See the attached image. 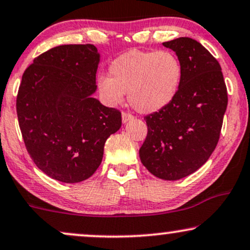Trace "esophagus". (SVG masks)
<instances>
[{
  "label": "esophagus",
  "instance_id": "esophagus-1",
  "mask_svg": "<svg viewBox=\"0 0 250 250\" xmlns=\"http://www.w3.org/2000/svg\"><path fill=\"white\" fill-rule=\"evenodd\" d=\"M133 120V115L128 113H122V122L123 123H127L128 121Z\"/></svg>",
  "mask_w": 250,
  "mask_h": 250
}]
</instances>
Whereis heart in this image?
I'll use <instances>...</instances> for the list:
<instances>
[{
    "label": "heart",
    "mask_w": 250,
    "mask_h": 250,
    "mask_svg": "<svg viewBox=\"0 0 250 250\" xmlns=\"http://www.w3.org/2000/svg\"><path fill=\"white\" fill-rule=\"evenodd\" d=\"M110 77H99L98 91L109 106H119L125 93L130 104L142 114L157 113L169 106L180 87L183 66L169 50H130L109 66Z\"/></svg>",
    "instance_id": "b5f03b06"
}]
</instances>
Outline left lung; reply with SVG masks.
Listing matches in <instances>:
<instances>
[{"instance_id": "8db88e82", "label": "left lung", "mask_w": 250, "mask_h": 250, "mask_svg": "<svg viewBox=\"0 0 250 250\" xmlns=\"http://www.w3.org/2000/svg\"><path fill=\"white\" fill-rule=\"evenodd\" d=\"M163 45L179 58L183 79L169 106L144 117L148 134L140 158L154 176L178 180L195 172L214 151L228 96L220 64L199 42L179 37Z\"/></svg>"}]
</instances>
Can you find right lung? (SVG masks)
Instances as JSON below:
<instances>
[{
    "label": "right lung",
    "instance_id": "1",
    "mask_svg": "<svg viewBox=\"0 0 250 250\" xmlns=\"http://www.w3.org/2000/svg\"><path fill=\"white\" fill-rule=\"evenodd\" d=\"M99 62L94 45H60L23 73L16 101L21 133L38 169L59 182L89 178L107 138L121 128V113L93 98Z\"/></svg>",
    "mask_w": 250,
    "mask_h": 250
}]
</instances>
